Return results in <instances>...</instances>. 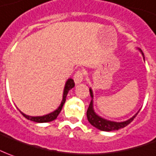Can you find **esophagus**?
<instances>
[{
  "label": "esophagus",
  "mask_w": 156,
  "mask_h": 156,
  "mask_svg": "<svg viewBox=\"0 0 156 156\" xmlns=\"http://www.w3.org/2000/svg\"><path fill=\"white\" fill-rule=\"evenodd\" d=\"M73 79L76 84H78V83H82L83 79V74L82 72L81 71H78L73 76Z\"/></svg>",
  "instance_id": "esophagus-1"
}]
</instances>
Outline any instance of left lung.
Returning a JSON list of instances; mask_svg holds the SVG:
<instances>
[{
	"mask_svg": "<svg viewBox=\"0 0 156 156\" xmlns=\"http://www.w3.org/2000/svg\"><path fill=\"white\" fill-rule=\"evenodd\" d=\"M136 49L140 52L143 57H144V59L143 51L141 50L139 48H136ZM90 96H91V101H90V106H89L88 110H87V119H88L89 122L90 123V125L97 128L98 130L103 131H113L124 128L134 119V118L136 116V114H138V112H139L138 111L131 118L127 119V120H125V121L116 122V121H113V120H108V119L102 118L101 116L96 114L95 109H94V94H93V90H92L91 88H90Z\"/></svg>",
	"mask_w": 156,
	"mask_h": 156,
	"instance_id": "left-lung-1",
	"label": "left lung"
}]
</instances>
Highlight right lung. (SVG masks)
<instances>
[{
	"label": "right lung",
	"mask_w": 156,
	"mask_h": 156,
	"mask_svg": "<svg viewBox=\"0 0 156 156\" xmlns=\"http://www.w3.org/2000/svg\"><path fill=\"white\" fill-rule=\"evenodd\" d=\"M74 86H75V83H74L73 79L68 78V79L66 80V83H65L64 90H63V95H62V100H61V102H60V106H59L55 111H53V112L49 113V114H44V115H42V116H30V115H27V114L22 113L20 110V112L23 114V116H25L27 119H30V120L34 121V122L46 123L53 121V120H55V119L57 118V116H58L59 114L60 113V111H61V109H62V107H63V105H64V103L66 102V96H67V94H68V91H69L70 90H72Z\"/></svg>",
	"instance_id": "right-lung-1"
}]
</instances>
